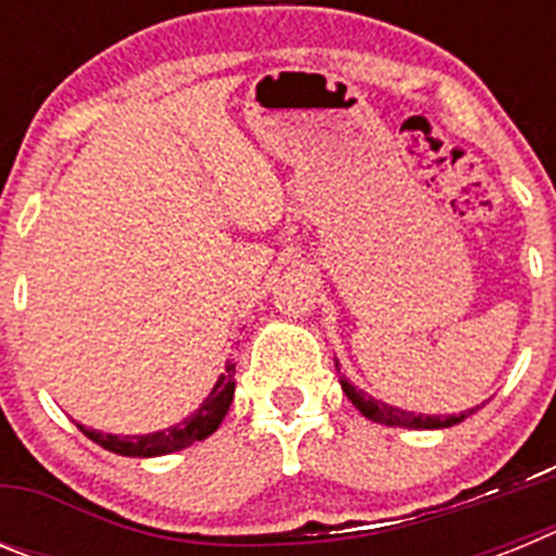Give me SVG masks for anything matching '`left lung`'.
I'll return each mask as SVG.
<instances>
[{
    "instance_id": "left-lung-1",
    "label": "left lung",
    "mask_w": 556,
    "mask_h": 556,
    "mask_svg": "<svg viewBox=\"0 0 556 556\" xmlns=\"http://www.w3.org/2000/svg\"><path fill=\"white\" fill-rule=\"evenodd\" d=\"M339 384H342V392L351 397V404L356 406L367 420H372V424H384V426H401V429H451V426L462 424L465 417L473 415L476 409H481V406H473V409H465L459 412V415H424V412H417L415 415V412H406L401 409V406L384 404V401L367 395L365 390L353 387L348 378H339Z\"/></svg>"
}]
</instances>
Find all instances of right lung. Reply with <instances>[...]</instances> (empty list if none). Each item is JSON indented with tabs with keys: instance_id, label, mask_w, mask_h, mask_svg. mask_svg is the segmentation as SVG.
I'll return each mask as SVG.
<instances>
[{
	"instance_id": "1",
	"label": "right lung",
	"mask_w": 556,
	"mask_h": 556,
	"mask_svg": "<svg viewBox=\"0 0 556 556\" xmlns=\"http://www.w3.org/2000/svg\"><path fill=\"white\" fill-rule=\"evenodd\" d=\"M233 365H225V370L219 372L217 384L211 387V392L205 395L203 404L198 409L191 412L189 417H184L180 424L169 426V429L161 431H150V434H105V431L88 429V426L77 424V429L88 437V440H94L97 445H102L105 451H113V454L119 456H139V459H147V456H164V454H175L180 448H189L191 443H200L205 437H211L214 431L219 429L223 424V417L228 415L230 401H233Z\"/></svg>"
}]
</instances>
